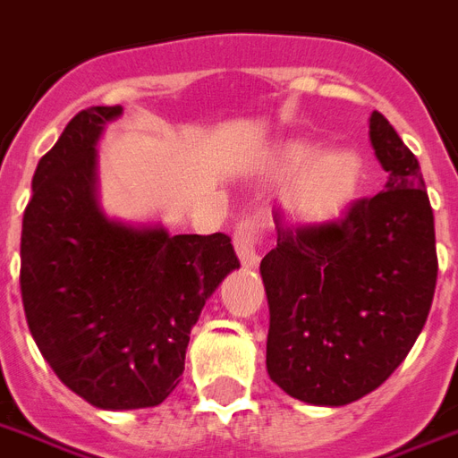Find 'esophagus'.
<instances>
[{"label":"esophagus","instance_id":"34e87169","mask_svg":"<svg viewBox=\"0 0 458 458\" xmlns=\"http://www.w3.org/2000/svg\"><path fill=\"white\" fill-rule=\"evenodd\" d=\"M263 221L259 216L242 218L237 223L235 235H233V244L240 256V263L244 267H256L261 261V242H263Z\"/></svg>","mask_w":458,"mask_h":458}]
</instances>
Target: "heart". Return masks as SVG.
<instances>
[{
	"label": "heart",
	"mask_w": 458,
	"mask_h": 458,
	"mask_svg": "<svg viewBox=\"0 0 458 458\" xmlns=\"http://www.w3.org/2000/svg\"><path fill=\"white\" fill-rule=\"evenodd\" d=\"M267 174L277 183L294 178L287 202L301 221L327 223L352 202L362 181V162L345 148L318 152L313 140L289 139L275 150Z\"/></svg>",
	"instance_id": "b5f03b06"
}]
</instances>
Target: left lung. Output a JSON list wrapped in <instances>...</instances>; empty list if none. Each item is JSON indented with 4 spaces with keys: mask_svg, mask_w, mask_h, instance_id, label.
Instances as JSON below:
<instances>
[{
    "mask_svg": "<svg viewBox=\"0 0 458 458\" xmlns=\"http://www.w3.org/2000/svg\"><path fill=\"white\" fill-rule=\"evenodd\" d=\"M369 140L386 191L344 218L284 228L261 261L270 329L266 367L287 395L344 407L400 367L421 334L435 282V223L421 166L381 113Z\"/></svg>",
    "mask_w": 458,
    "mask_h": 458,
    "instance_id": "1",
    "label": "left lung"
}]
</instances>
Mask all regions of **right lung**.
Segmentation results:
<instances>
[{"label":"right lung","instance_id":"add662e5","mask_svg":"<svg viewBox=\"0 0 458 458\" xmlns=\"http://www.w3.org/2000/svg\"><path fill=\"white\" fill-rule=\"evenodd\" d=\"M120 106L70 120L39 159L21 235V293L55 377L98 410L165 403L183 374L191 329L230 270V237L169 235L98 207L96 143Z\"/></svg>","mask_w":458,"mask_h":458}]
</instances>
